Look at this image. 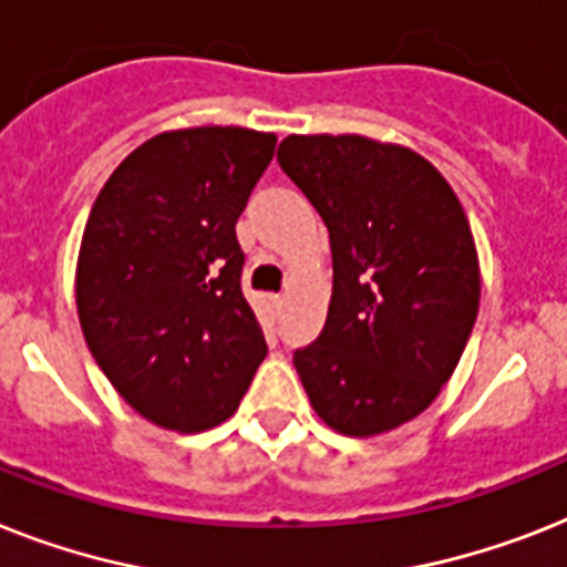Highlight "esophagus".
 <instances>
[{
	"mask_svg": "<svg viewBox=\"0 0 567 567\" xmlns=\"http://www.w3.org/2000/svg\"><path fill=\"white\" fill-rule=\"evenodd\" d=\"M269 307H272L275 312H280V307H284V298H280V295H269Z\"/></svg>",
	"mask_w": 567,
	"mask_h": 567,
	"instance_id": "34e87169",
	"label": "esophagus"
}]
</instances>
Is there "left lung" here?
Masks as SVG:
<instances>
[{
  "label": "left lung",
  "mask_w": 567,
  "mask_h": 567,
  "mask_svg": "<svg viewBox=\"0 0 567 567\" xmlns=\"http://www.w3.org/2000/svg\"><path fill=\"white\" fill-rule=\"evenodd\" d=\"M278 165L330 231L324 330L295 350L312 409L350 437L391 432L441 394L478 316L470 219L437 167L364 135H289Z\"/></svg>",
  "instance_id": "1"
}]
</instances>
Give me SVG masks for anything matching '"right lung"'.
<instances>
[{
    "instance_id": "1",
    "label": "right lung",
    "mask_w": 567,
    "mask_h": 567,
    "mask_svg": "<svg viewBox=\"0 0 567 567\" xmlns=\"http://www.w3.org/2000/svg\"><path fill=\"white\" fill-rule=\"evenodd\" d=\"M275 142L243 126L162 133L92 205L74 278L83 339L115 391L162 429L231 417L266 357L234 226Z\"/></svg>"
}]
</instances>
